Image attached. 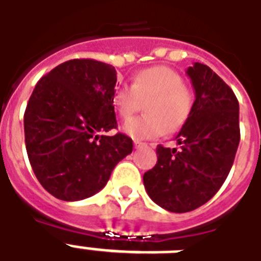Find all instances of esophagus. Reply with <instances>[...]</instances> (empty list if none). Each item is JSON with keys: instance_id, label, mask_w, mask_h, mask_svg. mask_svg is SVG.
<instances>
[{"instance_id": "esophagus-1", "label": "esophagus", "mask_w": 261, "mask_h": 261, "mask_svg": "<svg viewBox=\"0 0 261 261\" xmlns=\"http://www.w3.org/2000/svg\"><path fill=\"white\" fill-rule=\"evenodd\" d=\"M142 146H145V143L139 142V141H134V147H135V149H139V147H142Z\"/></svg>"}]
</instances>
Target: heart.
Wrapping results in <instances>:
<instances>
[{
    "mask_svg": "<svg viewBox=\"0 0 261 261\" xmlns=\"http://www.w3.org/2000/svg\"><path fill=\"white\" fill-rule=\"evenodd\" d=\"M145 101L146 116L131 119L123 126V133L135 141L180 130L192 112L194 93L177 71L155 66L137 73L131 87L118 88L112 97L115 111L122 119L131 118Z\"/></svg>",
    "mask_w": 261,
    "mask_h": 261,
    "instance_id": "1",
    "label": "heart"
}]
</instances>
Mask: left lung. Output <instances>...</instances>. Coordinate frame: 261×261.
Wrapping results in <instances>:
<instances>
[{"label": "left lung", "instance_id": "obj_1", "mask_svg": "<svg viewBox=\"0 0 261 261\" xmlns=\"http://www.w3.org/2000/svg\"><path fill=\"white\" fill-rule=\"evenodd\" d=\"M186 73L195 101L174 138L180 147L159 145L157 164L143 174L151 200L172 213L195 210L218 192L240 143V107L233 90L203 63L195 62Z\"/></svg>", "mask_w": 261, "mask_h": 261}]
</instances>
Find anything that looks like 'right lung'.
Returning <instances> with one entry per match:
<instances>
[{"mask_svg": "<svg viewBox=\"0 0 261 261\" xmlns=\"http://www.w3.org/2000/svg\"><path fill=\"white\" fill-rule=\"evenodd\" d=\"M112 65L71 59L39 80L24 114L27 154L35 176L53 196L75 202L102 190L116 164L133 151L116 128Z\"/></svg>", "mask_w": 261, "mask_h": 261, "instance_id": "right-lung-1", "label": "right lung"}]
</instances>
